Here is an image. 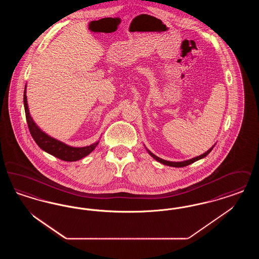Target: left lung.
<instances>
[{
	"label": "left lung",
	"instance_id": "1",
	"mask_svg": "<svg viewBox=\"0 0 259 259\" xmlns=\"http://www.w3.org/2000/svg\"><path fill=\"white\" fill-rule=\"evenodd\" d=\"M214 146H215V145H213L211 148H209V150H207L205 153H203V154L199 155L197 157H194V158H192V159H188V160L182 161V162H172V161L164 160V159H161V158H159L158 156H156L155 154H153L152 152H150L148 149V152L149 153V155H150V156H152L155 160L160 162V163L164 164V165L171 166V167H178V168H180V167H185V166H187V165H189V164H191V163H194L195 161L200 160V159H202V158L206 157V156L209 154V152L211 151V149L213 148Z\"/></svg>",
	"mask_w": 259,
	"mask_h": 259
}]
</instances>
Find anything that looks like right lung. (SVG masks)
<instances>
[{
    "label": "right lung",
    "instance_id": "right-lung-1",
    "mask_svg": "<svg viewBox=\"0 0 259 259\" xmlns=\"http://www.w3.org/2000/svg\"><path fill=\"white\" fill-rule=\"evenodd\" d=\"M24 109L25 114H26V119H27V123L28 127L30 130V133L33 137L34 141L36 142L37 146L41 148L42 150H45L46 152L50 153L51 155L61 159L64 161H76L85 157L90 152H92L95 148L98 146V142L87 146V147H82V148H74V147H70L64 143H62L60 141L50 137V136L46 134L45 132H42L37 124L35 123V121L33 120V118L30 115L29 112V108H28V104H27V96H26V87L24 90Z\"/></svg>",
    "mask_w": 259,
    "mask_h": 259
}]
</instances>
